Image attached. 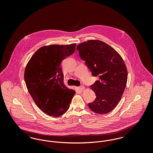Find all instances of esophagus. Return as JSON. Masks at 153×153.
Instances as JSON below:
<instances>
[{
	"mask_svg": "<svg viewBox=\"0 0 153 153\" xmlns=\"http://www.w3.org/2000/svg\"><path fill=\"white\" fill-rule=\"evenodd\" d=\"M84 88H85V87L84 86H82V85H81V86L78 87V89H79V90L80 91H82L84 89Z\"/></svg>",
	"mask_w": 153,
	"mask_h": 153,
	"instance_id": "esophagus-1",
	"label": "esophagus"
}]
</instances>
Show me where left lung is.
I'll return each instance as SVG.
<instances>
[{"mask_svg": "<svg viewBox=\"0 0 153 153\" xmlns=\"http://www.w3.org/2000/svg\"><path fill=\"white\" fill-rule=\"evenodd\" d=\"M76 49L92 75L100 79L91 85L96 97L88 107L95 113L107 114L117 107L126 86L127 71L124 61L114 49L99 40L84 42Z\"/></svg>", "mask_w": 153, "mask_h": 153, "instance_id": "obj_1", "label": "left lung"}]
</instances>
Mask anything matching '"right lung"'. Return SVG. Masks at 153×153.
Here are the masks:
<instances>
[{
    "label": "right lung",
    "mask_w": 153,
    "mask_h": 153,
    "mask_svg": "<svg viewBox=\"0 0 153 153\" xmlns=\"http://www.w3.org/2000/svg\"><path fill=\"white\" fill-rule=\"evenodd\" d=\"M76 44L43 46L30 58L25 81L38 107L49 116L59 117L69 109L75 92L66 87L61 62L75 51Z\"/></svg>",
    "instance_id": "add662e5"
}]
</instances>
